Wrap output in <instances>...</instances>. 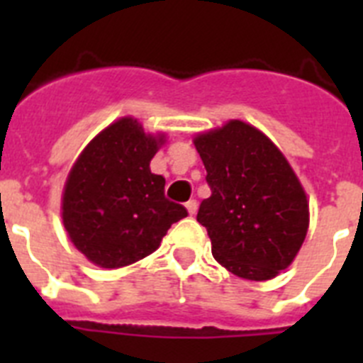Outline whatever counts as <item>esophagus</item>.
I'll return each mask as SVG.
<instances>
[{
  "label": "esophagus",
  "instance_id": "1",
  "mask_svg": "<svg viewBox=\"0 0 363 363\" xmlns=\"http://www.w3.org/2000/svg\"><path fill=\"white\" fill-rule=\"evenodd\" d=\"M185 207H187L189 214H191V216H194V214H196V211H198V201L196 200H189L187 203H185Z\"/></svg>",
  "mask_w": 363,
  "mask_h": 363
}]
</instances>
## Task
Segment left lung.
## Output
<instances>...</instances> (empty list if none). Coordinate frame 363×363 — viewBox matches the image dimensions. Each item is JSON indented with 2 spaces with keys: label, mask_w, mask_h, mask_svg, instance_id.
<instances>
[{
  "label": "left lung",
  "mask_w": 363,
  "mask_h": 363,
  "mask_svg": "<svg viewBox=\"0 0 363 363\" xmlns=\"http://www.w3.org/2000/svg\"><path fill=\"white\" fill-rule=\"evenodd\" d=\"M194 147L211 187L196 220L216 262L245 280L278 277L309 229L306 191L289 162L262 130L240 120L198 134Z\"/></svg>",
  "instance_id": "obj_1"
}]
</instances>
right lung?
I'll list each match as a JSON object with an SVG mask.
<instances>
[{"mask_svg": "<svg viewBox=\"0 0 363 363\" xmlns=\"http://www.w3.org/2000/svg\"><path fill=\"white\" fill-rule=\"evenodd\" d=\"M165 136L145 134L134 118H121L83 149L65 182L63 225L70 242L94 265L118 269L160 247L172 223L187 216L165 198V178L150 160Z\"/></svg>", "mask_w": 363, "mask_h": 363, "instance_id": "add662e5", "label": "right lung"}]
</instances>
